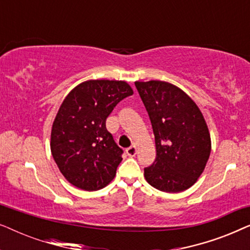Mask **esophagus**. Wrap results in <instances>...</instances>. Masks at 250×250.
I'll use <instances>...</instances> for the list:
<instances>
[{
  "mask_svg": "<svg viewBox=\"0 0 250 250\" xmlns=\"http://www.w3.org/2000/svg\"><path fill=\"white\" fill-rule=\"evenodd\" d=\"M126 153H127V156L129 157H134L136 155V146H129V148L126 149Z\"/></svg>",
  "mask_w": 250,
  "mask_h": 250,
  "instance_id": "1",
  "label": "esophagus"
}]
</instances>
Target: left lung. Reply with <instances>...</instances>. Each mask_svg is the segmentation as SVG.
<instances>
[{"label":"left lung","instance_id":"left-lung-1","mask_svg":"<svg viewBox=\"0 0 250 250\" xmlns=\"http://www.w3.org/2000/svg\"><path fill=\"white\" fill-rule=\"evenodd\" d=\"M135 86L156 142V160L145 168L146 182L169 193L189 189L204 172L211 149L200 109L186 92L167 82H135Z\"/></svg>","mask_w":250,"mask_h":250}]
</instances>
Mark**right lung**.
<instances>
[{"label": "right lung", "instance_id": "1", "mask_svg": "<svg viewBox=\"0 0 250 250\" xmlns=\"http://www.w3.org/2000/svg\"><path fill=\"white\" fill-rule=\"evenodd\" d=\"M132 94L124 81L91 80L74 87L61 104L51 152L64 179L78 189L97 191L114 180L123 150L105 128V119Z\"/></svg>", "mask_w": 250, "mask_h": 250}]
</instances>
